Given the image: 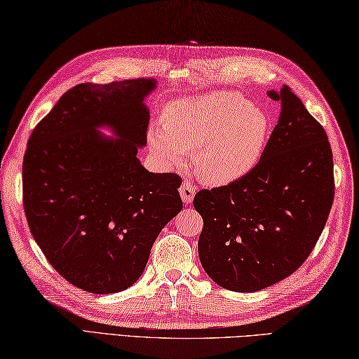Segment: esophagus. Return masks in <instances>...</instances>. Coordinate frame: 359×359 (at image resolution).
<instances>
[{"label":"esophagus","instance_id":"obj_1","mask_svg":"<svg viewBox=\"0 0 359 359\" xmlns=\"http://www.w3.org/2000/svg\"><path fill=\"white\" fill-rule=\"evenodd\" d=\"M195 192H196V187L190 181H184L181 184V187H180V194H181L182 200H184L186 204H190V203L194 201Z\"/></svg>","mask_w":359,"mask_h":359}]
</instances>
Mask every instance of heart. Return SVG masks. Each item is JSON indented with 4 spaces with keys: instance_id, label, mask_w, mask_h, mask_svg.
<instances>
[{
    "instance_id": "1",
    "label": "heart",
    "mask_w": 359,
    "mask_h": 359,
    "mask_svg": "<svg viewBox=\"0 0 359 359\" xmlns=\"http://www.w3.org/2000/svg\"><path fill=\"white\" fill-rule=\"evenodd\" d=\"M268 118L236 93L218 91L172 100L164 123L149 130L153 153L180 165L195 153V170L212 184H228L250 173L268 137Z\"/></svg>"
}]
</instances>
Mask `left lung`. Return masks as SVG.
<instances>
[{"label": "left lung", "mask_w": 359, "mask_h": 359, "mask_svg": "<svg viewBox=\"0 0 359 359\" xmlns=\"http://www.w3.org/2000/svg\"><path fill=\"white\" fill-rule=\"evenodd\" d=\"M280 114L254 169L201 189L198 254L220 287L251 292L288 277L324 231L334 198L333 153L323 126L288 86L269 90Z\"/></svg>", "instance_id": "obj_1"}]
</instances>
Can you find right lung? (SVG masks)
<instances>
[{"label": "right lung", "instance_id": "right-lung-1", "mask_svg": "<svg viewBox=\"0 0 359 359\" xmlns=\"http://www.w3.org/2000/svg\"><path fill=\"white\" fill-rule=\"evenodd\" d=\"M156 82L80 83L34 128L23 161V206L48 262L77 288L109 294L131 287L161 229L182 209L177 173H150L144 99ZM122 140H105L97 126Z\"/></svg>", "mask_w": 359, "mask_h": 359}]
</instances>
